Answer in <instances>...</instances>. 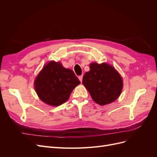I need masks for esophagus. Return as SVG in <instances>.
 I'll return each instance as SVG.
<instances>
[{"label": "esophagus", "mask_w": 157, "mask_h": 157, "mask_svg": "<svg viewBox=\"0 0 157 157\" xmlns=\"http://www.w3.org/2000/svg\"><path fill=\"white\" fill-rule=\"evenodd\" d=\"M82 78H83V75H80V76H79L78 77V79L80 80V81L82 82Z\"/></svg>", "instance_id": "1"}]
</instances>
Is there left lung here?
I'll return each mask as SVG.
<instances>
[{"label":"left lung","instance_id":"left-lung-1","mask_svg":"<svg viewBox=\"0 0 157 157\" xmlns=\"http://www.w3.org/2000/svg\"><path fill=\"white\" fill-rule=\"evenodd\" d=\"M84 74L82 84L93 100L100 105L111 103L119 97L123 87L120 74L106 63H92Z\"/></svg>","mask_w":157,"mask_h":157}]
</instances>
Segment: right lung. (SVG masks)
I'll return each mask as SVG.
<instances>
[{
	"instance_id": "1",
	"label": "right lung",
	"mask_w": 157,
	"mask_h": 157,
	"mask_svg": "<svg viewBox=\"0 0 157 157\" xmlns=\"http://www.w3.org/2000/svg\"><path fill=\"white\" fill-rule=\"evenodd\" d=\"M80 84L72 70L65 69L60 62L52 61L37 75L35 88L44 103L59 106L67 100L73 90Z\"/></svg>"
}]
</instances>
